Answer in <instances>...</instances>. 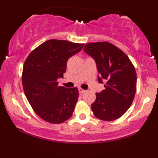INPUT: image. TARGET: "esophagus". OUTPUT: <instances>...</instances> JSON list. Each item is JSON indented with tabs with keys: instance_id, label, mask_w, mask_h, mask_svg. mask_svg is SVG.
Listing matches in <instances>:
<instances>
[{
	"instance_id": "esophagus-1",
	"label": "esophagus",
	"mask_w": 158,
	"mask_h": 158,
	"mask_svg": "<svg viewBox=\"0 0 158 158\" xmlns=\"http://www.w3.org/2000/svg\"><path fill=\"white\" fill-rule=\"evenodd\" d=\"M79 94H83V93H85V90H83L82 88H81V87H79Z\"/></svg>"
}]
</instances>
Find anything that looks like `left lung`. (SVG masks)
I'll list each match as a JSON object with an SVG mask.
<instances>
[{
	"instance_id": "1",
	"label": "left lung",
	"mask_w": 158,
	"mask_h": 158,
	"mask_svg": "<svg viewBox=\"0 0 158 158\" xmlns=\"http://www.w3.org/2000/svg\"><path fill=\"white\" fill-rule=\"evenodd\" d=\"M84 51L96 61L99 77L105 89L96 93L91 105L94 115L105 121L119 118L130 107L135 96L137 75L127 55L109 42L87 43Z\"/></svg>"
}]
</instances>
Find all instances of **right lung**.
Segmentation results:
<instances>
[{
  "mask_svg": "<svg viewBox=\"0 0 158 158\" xmlns=\"http://www.w3.org/2000/svg\"><path fill=\"white\" fill-rule=\"evenodd\" d=\"M85 44L52 39L42 43L30 53L23 64L22 83L32 109L42 119L61 123L72 116L79 97L77 87L59 86L67 62Z\"/></svg>",
  "mask_w": 158,
  "mask_h": 158,
  "instance_id": "1",
  "label": "right lung"
}]
</instances>
